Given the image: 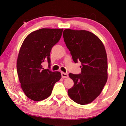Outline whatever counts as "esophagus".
<instances>
[{"label":"esophagus","mask_w":126,"mask_h":126,"mask_svg":"<svg viewBox=\"0 0 126 126\" xmlns=\"http://www.w3.org/2000/svg\"><path fill=\"white\" fill-rule=\"evenodd\" d=\"M62 76L63 78H67L68 77V75L67 73H64L63 72H62Z\"/></svg>","instance_id":"34e87169"}]
</instances>
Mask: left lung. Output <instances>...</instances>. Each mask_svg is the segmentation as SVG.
I'll return each instance as SVG.
<instances>
[{"instance_id": "left-lung-1", "label": "left lung", "mask_w": 126, "mask_h": 126, "mask_svg": "<svg viewBox=\"0 0 126 126\" xmlns=\"http://www.w3.org/2000/svg\"><path fill=\"white\" fill-rule=\"evenodd\" d=\"M64 41L72 59L81 63L80 74H69L74 85L68 96L80 105L93 102L101 94L108 79L107 56L101 40L87 30L64 29Z\"/></svg>"}]
</instances>
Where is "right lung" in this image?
<instances>
[{
  "label": "right lung",
  "mask_w": 126,
  "mask_h": 126,
  "mask_svg": "<svg viewBox=\"0 0 126 126\" xmlns=\"http://www.w3.org/2000/svg\"><path fill=\"white\" fill-rule=\"evenodd\" d=\"M63 29L42 28L34 31L22 43L17 60V70L22 90L26 96L35 101L47 98L55 83L62 78L59 71L44 69L47 59L50 65L52 47L60 40Z\"/></svg>",
  "instance_id": "obj_1"
}]
</instances>
